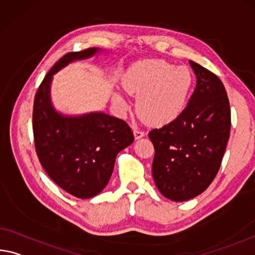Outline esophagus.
I'll return each mask as SVG.
<instances>
[{
    "label": "esophagus",
    "mask_w": 255,
    "mask_h": 255,
    "mask_svg": "<svg viewBox=\"0 0 255 255\" xmlns=\"http://www.w3.org/2000/svg\"><path fill=\"white\" fill-rule=\"evenodd\" d=\"M144 135H145V132H144L143 130H139V129L134 128V136H135L136 139L142 138V137H143Z\"/></svg>",
    "instance_id": "1"
}]
</instances>
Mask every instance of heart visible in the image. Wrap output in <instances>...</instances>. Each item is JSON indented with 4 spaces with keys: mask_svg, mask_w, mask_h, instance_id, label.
<instances>
[{
    "mask_svg": "<svg viewBox=\"0 0 255 255\" xmlns=\"http://www.w3.org/2000/svg\"><path fill=\"white\" fill-rule=\"evenodd\" d=\"M194 77L186 67H175L164 60L148 59L129 68L124 88L138 96L136 110L140 118L153 126H163L176 120L185 110L192 92ZM115 101L126 107L120 94Z\"/></svg>",
    "mask_w": 255,
    "mask_h": 255,
    "instance_id": "heart-1",
    "label": "heart"
}]
</instances>
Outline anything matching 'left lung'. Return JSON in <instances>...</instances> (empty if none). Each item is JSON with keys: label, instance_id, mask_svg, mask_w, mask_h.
Masks as SVG:
<instances>
[{"label": "left lung", "instance_id": "left-lung-1", "mask_svg": "<svg viewBox=\"0 0 255 255\" xmlns=\"http://www.w3.org/2000/svg\"><path fill=\"white\" fill-rule=\"evenodd\" d=\"M196 87L172 123L152 129V176L160 193L183 202L200 195L216 178L230 135V106L219 77L189 61Z\"/></svg>", "mask_w": 255, "mask_h": 255}]
</instances>
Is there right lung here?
<instances>
[{
	"label": "right lung",
	"mask_w": 255,
	"mask_h": 255,
	"mask_svg": "<svg viewBox=\"0 0 255 255\" xmlns=\"http://www.w3.org/2000/svg\"><path fill=\"white\" fill-rule=\"evenodd\" d=\"M98 51L93 47L64 54L44 77L34 100L33 132L39 162L56 185L79 199H91L106 187L117 154L134 142L131 129L116 117L102 112L64 117L52 108V76Z\"/></svg>",
	"instance_id": "right-lung-1"
}]
</instances>
